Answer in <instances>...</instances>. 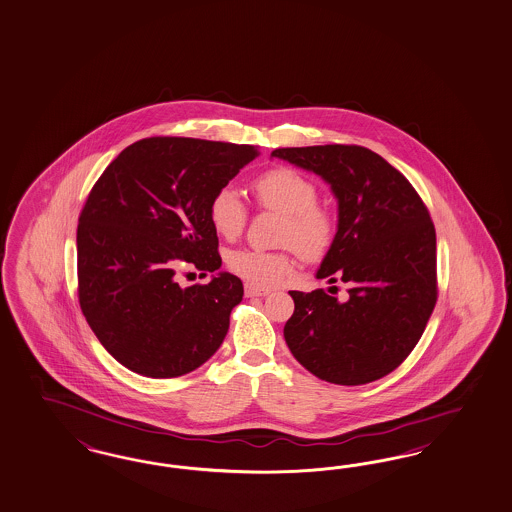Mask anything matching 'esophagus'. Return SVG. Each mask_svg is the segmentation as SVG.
Returning <instances> with one entry per match:
<instances>
[{
	"mask_svg": "<svg viewBox=\"0 0 512 512\" xmlns=\"http://www.w3.org/2000/svg\"><path fill=\"white\" fill-rule=\"evenodd\" d=\"M270 293V289L253 285V283H246V297H265Z\"/></svg>",
	"mask_w": 512,
	"mask_h": 512,
	"instance_id": "obj_1",
	"label": "esophagus"
}]
</instances>
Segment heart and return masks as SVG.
Segmentation results:
<instances>
[{
    "mask_svg": "<svg viewBox=\"0 0 512 512\" xmlns=\"http://www.w3.org/2000/svg\"><path fill=\"white\" fill-rule=\"evenodd\" d=\"M253 193L263 208L285 215L280 242L289 247L282 251L238 249L230 253L229 266L253 285L274 287L295 270V249L306 259H318L327 253L335 238V217L318 206L316 185L285 166L257 177ZM208 215L213 230L232 240L244 230L247 208L238 191L225 185L213 194Z\"/></svg>",
    "mask_w": 512,
    "mask_h": 512,
    "instance_id": "b5f03b06",
    "label": "heart"
}]
</instances>
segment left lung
Returning a JSON list of instances; mask_svg holds the SVG:
<instances>
[{"instance_id":"obj_1","label":"left lung","mask_w":512,"mask_h":512,"mask_svg":"<svg viewBox=\"0 0 512 512\" xmlns=\"http://www.w3.org/2000/svg\"><path fill=\"white\" fill-rule=\"evenodd\" d=\"M272 157L321 177L338 223L316 278L350 285L348 299L291 291L283 336L304 369L340 386L395 371L437 302V238L422 198L388 160L359 145L285 147ZM331 291V287H329Z\"/></svg>"}]
</instances>
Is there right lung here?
<instances>
[{
  "label": "right lung",
  "mask_w": 512,
  "mask_h": 512,
  "mask_svg": "<svg viewBox=\"0 0 512 512\" xmlns=\"http://www.w3.org/2000/svg\"><path fill=\"white\" fill-rule=\"evenodd\" d=\"M255 145L147 138L128 145L92 187L77 227L79 304L100 344L147 378L198 369L223 344L240 278L217 272L181 287L176 272L221 268L210 200Z\"/></svg>",
  "instance_id": "right-lung-1"
}]
</instances>
